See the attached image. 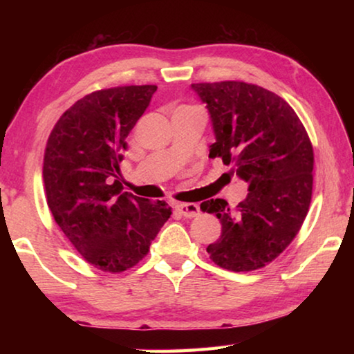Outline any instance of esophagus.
Segmentation results:
<instances>
[{
    "mask_svg": "<svg viewBox=\"0 0 354 354\" xmlns=\"http://www.w3.org/2000/svg\"><path fill=\"white\" fill-rule=\"evenodd\" d=\"M176 211L187 218H194L201 212L200 206L195 205V203H181V205L176 206Z\"/></svg>",
    "mask_w": 354,
    "mask_h": 354,
    "instance_id": "esophagus-1",
    "label": "esophagus"
}]
</instances>
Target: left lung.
<instances>
[{
  "instance_id": "left-lung-1",
  "label": "left lung",
  "mask_w": 354,
  "mask_h": 354,
  "mask_svg": "<svg viewBox=\"0 0 354 354\" xmlns=\"http://www.w3.org/2000/svg\"><path fill=\"white\" fill-rule=\"evenodd\" d=\"M211 112L220 158L248 183V195L231 209L221 198L201 203L221 223L206 248L218 267L251 272L277 259L306 218L314 181V149L301 120L286 100L243 81L192 84Z\"/></svg>"
}]
</instances>
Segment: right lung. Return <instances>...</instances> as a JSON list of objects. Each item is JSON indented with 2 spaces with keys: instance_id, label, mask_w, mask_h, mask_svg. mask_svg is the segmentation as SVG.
<instances>
[{
  "instance_id": "add662e5",
  "label": "right lung",
  "mask_w": 354,
  "mask_h": 354,
  "mask_svg": "<svg viewBox=\"0 0 354 354\" xmlns=\"http://www.w3.org/2000/svg\"><path fill=\"white\" fill-rule=\"evenodd\" d=\"M156 88L123 86L88 93L62 113L46 142L48 207L82 259L106 273L137 266L171 215L164 200L151 203L112 181L127 137Z\"/></svg>"
}]
</instances>
